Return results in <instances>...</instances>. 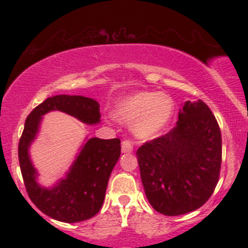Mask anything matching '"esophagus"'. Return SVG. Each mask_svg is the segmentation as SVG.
<instances>
[{
	"label": "esophagus",
	"instance_id": "obj_1",
	"mask_svg": "<svg viewBox=\"0 0 248 248\" xmlns=\"http://www.w3.org/2000/svg\"><path fill=\"white\" fill-rule=\"evenodd\" d=\"M122 153H132L133 152V143L129 140H124L121 143Z\"/></svg>",
	"mask_w": 248,
	"mask_h": 248
}]
</instances>
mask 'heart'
<instances>
[{"label": "heart", "instance_id": "obj_1", "mask_svg": "<svg viewBox=\"0 0 248 248\" xmlns=\"http://www.w3.org/2000/svg\"><path fill=\"white\" fill-rule=\"evenodd\" d=\"M173 104L163 93L139 92L124 99L116 108V118L134 121V132L139 138H150L167 124L172 114Z\"/></svg>", "mask_w": 248, "mask_h": 248}]
</instances>
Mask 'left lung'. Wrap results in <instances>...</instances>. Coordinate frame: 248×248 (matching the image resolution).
Returning <instances> with one entry per match:
<instances>
[{"instance_id":"1","label":"left lung","mask_w":248,"mask_h":248,"mask_svg":"<svg viewBox=\"0 0 248 248\" xmlns=\"http://www.w3.org/2000/svg\"><path fill=\"white\" fill-rule=\"evenodd\" d=\"M150 205L166 216L203 206L218 183L221 132L205 102L186 101L176 126L136 152Z\"/></svg>"}]
</instances>
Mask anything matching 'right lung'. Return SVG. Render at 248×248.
I'll return each mask as SVG.
<instances>
[{
	"label": "right lung",
	"mask_w": 248,
	"mask_h": 248,
	"mask_svg": "<svg viewBox=\"0 0 248 248\" xmlns=\"http://www.w3.org/2000/svg\"><path fill=\"white\" fill-rule=\"evenodd\" d=\"M62 110L85 124L100 121V106L81 95H55L35 107L25 120L18 143V160L29 198L38 210L64 223H78L92 218L101 209L110 172L121 154L119 139H90L82 147L65 179L53 189H44L36 182L37 171L29 157V146L35 139L42 115Z\"/></svg>",
	"instance_id": "1"
}]
</instances>
